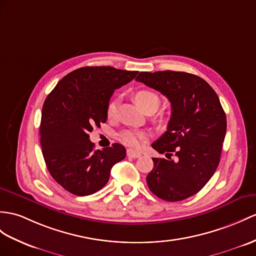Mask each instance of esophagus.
Returning a JSON list of instances; mask_svg holds the SVG:
<instances>
[{"label": "esophagus", "mask_w": 256, "mask_h": 256, "mask_svg": "<svg viewBox=\"0 0 256 256\" xmlns=\"http://www.w3.org/2000/svg\"><path fill=\"white\" fill-rule=\"evenodd\" d=\"M127 156L128 158H136L141 156V153L138 151H134L132 148H128L127 150Z\"/></svg>", "instance_id": "esophagus-1"}]
</instances>
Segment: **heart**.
Here are the masks:
<instances>
[{
    "label": "heart",
    "instance_id": "heart-1",
    "mask_svg": "<svg viewBox=\"0 0 256 256\" xmlns=\"http://www.w3.org/2000/svg\"><path fill=\"white\" fill-rule=\"evenodd\" d=\"M134 101L136 103L139 105V106L144 110L150 106H154L155 108H158V104H160V98L152 91L148 90H139L134 93ZM116 101L115 100H112L110 103L108 104V108H106V114L108 118H113L116 115ZM148 138V134L144 132H140V130H136V129H127L124 130V132L120 134V140L128 146L132 148H139L142 142L144 141Z\"/></svg>",
    "mask_w": 256,
    "mask_h": 256
}]
</instances>
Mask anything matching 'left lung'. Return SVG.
Segmentation results:
<instances>
[{"label":"left lung","mask_w":256,"mask_h":256,"mask_svg":"<svg viewBox=\"0 0 256 256\" xmlns=\"http://www.w3.org/2000/svg\"><path fill=\"white\" fill-rule=\"evenodd\" d=\"M136 80L160 91L172 104L167 130L152 144L167 160L152 158L148 186L162 200L182 201L214 175L226 136V114L213 88L196 74L142 72Z\"/></svg>","instance_id":"left-lung-1"}]
</instances>
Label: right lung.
Returning <instances> with one entry per match:
<instances>
[{"label": "right lung", "instance_id": "obj_1", "mask_svg": "<svg viewBox=\"0 0 256 256\" xmlns=\"http://www.w3.org/2000/svg\"><path fill=\"white\" fill-rule=\"evenodd\" d=\"M138 72L81 67L66 74L46 96L40 124L42 154L51 176L68 192L79 196L96 193L108 184L112 167L126 158L120 143L94 151L89 132L106 122L113 92Z\"/></svg>", "mask_w": 256, "mask_h": 256}]
</instances>
